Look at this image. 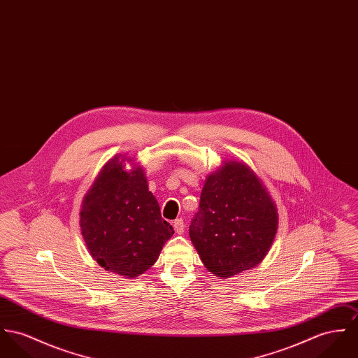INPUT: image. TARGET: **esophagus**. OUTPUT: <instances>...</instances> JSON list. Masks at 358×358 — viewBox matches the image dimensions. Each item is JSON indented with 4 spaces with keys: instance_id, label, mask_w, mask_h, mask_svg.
Here are the masks:
<instances>
[{
    "instance_id": "esophagus-1",
    "label": "esophagus",
    "mask_w": 358,
    "mask_h": 358,
    "mask_svg": "<svg viewBox=\"0 0 358 358\" xmlns=\"http://www.w3.org/2000/svg\"><path fill=\"white\" fill-rule=\"evenodd\" d=\"M173 226H174V230H176V233L177 234H182L184 233V230H185V224H184V220H176L173 222Z\"/></svg>"
}]
</instances>
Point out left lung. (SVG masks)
I'll return each mask as SVG.
<instances>
[{"mask_svg":"<svg viewBox=\"0 0 358 358\" xmlns=\"http://www.w3.org/2000/svg\"><path fill=\"white\" fill-rule=\"evenodd\" d=\"M189 237L204 267L231 278L256 267L278 230V208L259 176L244 162L224 161L207 176Z\"/></svg>","mask_w":358,"mask_h":358,"instance_id":"left-lung-1","label":"left lung"}]
</instances>
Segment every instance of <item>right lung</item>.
<instances>
[{"label": "right lung", "mask_w": 358, "mask_h": 358, "mask_svg": "<svg viewBox=\"0 0 358 358\" xmlns=\"http://www.w3.org/2000/svg\"><path fill=\"white\" fill-rule=\"evenodd\" d=\"M79 223L91 257L106 271L125 278H138L154 266L174 234L148 191L143 166L127 154H117L102 166L83 197Z\"/></svg>", "instance_id": "right-lung-1"}]
</instances>
